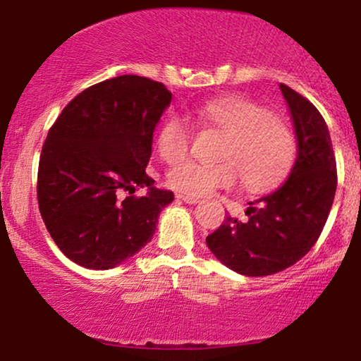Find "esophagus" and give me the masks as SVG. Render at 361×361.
I'll return each instance as SVG.
<instances>
[{"instance_id": "obj_1", "label": "esophagus", "mask_w": 361, "mask_h": 361, "mask_svg": "<svg viewBox=\"0 0 361 361\" xmlns=\"http://www.w3.org/2000/svg\"><path fill=\"white\" fill-rule=\"evenodd\" d=\"M176 198L178 200H181V202H185V203H188V204H196V203H200V198L198 196H190V195H176Z\"/></svg>"}]
</instances>
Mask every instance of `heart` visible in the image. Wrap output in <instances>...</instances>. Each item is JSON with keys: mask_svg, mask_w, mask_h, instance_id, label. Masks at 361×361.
I'll return each instance as SVG.
<instances>
[{"mask_svg": "<svg viewBox=\"0 0 361 361\" xmlns=\"http://www.w3.org/2000/svg\"><path fill=\"white\" fill-rule=\"evenodd\" d=\"M208 125L225 131L218 165L186 161L168 173V183L181 193L204 196L231 188L241 175L246 188L262 191L275 186L290 170L296 145L290 128L253 99L230 94L209 99L195 109ZM190 123L170 116L159 126L157 149L163 161L176 165L188 154Z\"/></svg>", "mask_w": 361, "mask_h": 361, "instance_id": "obj_1", "label": "heart"}]
</instances>
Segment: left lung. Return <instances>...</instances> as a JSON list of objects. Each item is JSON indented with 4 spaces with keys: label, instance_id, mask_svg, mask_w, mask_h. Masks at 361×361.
<instances>
[{
    "label": "left lung",
    "instance_id": "obj_1",
    "mask_svg": "<svg viewBox=\"0 0 361 361\" xmlns=\"http://www.w3.org/2000/svg\"><path fill=\"white\" fill-rule=\"evenodd\" d=\"M296 136V158L280 188L250 202L248 220L226 216L207 236L214 257L240 275L268 276L302 259L317 243L336 191L330 131L317 108L280 85Z\"/></svg>",
    "mask_w": 361,
    "mask_h": 361
}]
</instances>
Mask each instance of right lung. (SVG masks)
<instances>
[{"mask_svg":"<svg viewBox=\"0 0 361 361\" xmlns=\"http://www.w3.org/2000/svg\"><path fill=\"white\" fill-rule=\"evenodd\" d=\"M170 103L163 83L116 76L81 91L48 131L38 168L39 213L71 262L109 270L152 241L159 213L175 200L147 175L153 133ZM136 188L147 195L136 199Z\"/></svg>","mask_w":361,"mask_h":361,"instance_id":"right-lung-1","label":"right lung"}]
</instances>
